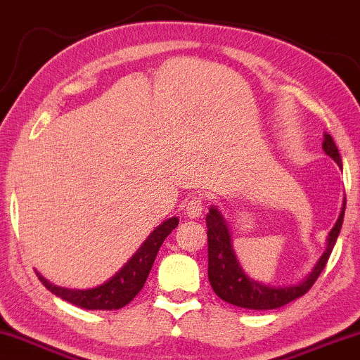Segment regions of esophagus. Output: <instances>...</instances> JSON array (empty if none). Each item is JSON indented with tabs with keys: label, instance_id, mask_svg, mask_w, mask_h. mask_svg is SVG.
Wrapping results in <instances>:
<instances>
[{
	"label": "esophagus",
	"instance_id": "obj_1",
	"mask_svg": "<svg viewBox=\"0 0 360 360\" xmlns=\"http://www.w3.org/2000/svg\"><path fill=\"white\" fill-rule=\"evenodd\" d=\"M204 212V204L198 195H193V198H189L188 202H186V215H188L189 219H199L200 215Z\"/></svg>",
	"mask_w": 360,
	"mask_h": 360
}]
</instances>
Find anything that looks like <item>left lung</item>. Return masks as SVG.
I'll return each instance as SVG.
<instances>
[{
    "label": "left lung",
    "mask_w": 360,
    "mask_h": 360,
    "mask_svg": "<svg viewBox=\"0 0 360 360\" xmlns=\"http://www.w3.org/2000/svg\"><path fill=\"white\" fill-rule=\"evenodd\" d=\"M323 150L342 169V161L336 143L328 133H324ZM344 210H346V198L342 200L341 214H339L336 224L333 225L328 238H326L324 252L321 253L318 262L314 263L308 275L301 278L300 281H295V283L270 285L253 280L247 275L240 265V260L237 258L236 250H233L232 232H230L227 219L224 217L217 205H210L205 222H207L209 243V281L215 295L230 304L247 309H275L303 296L318 280L329 260L330 252L336 245L342 227Z\"/></svg>",
    "instance_id": "obj_1"
}]
</instances>
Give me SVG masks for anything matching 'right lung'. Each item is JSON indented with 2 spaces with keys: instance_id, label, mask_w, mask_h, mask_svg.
I'll return each instance as SVG.
<instances>
[{
  "instance_id": "1",
  "label": "right lung",
  "mask_w": 360,
  "mask_h": 360,
  "mask_svg": "<svg viewBox=\"0 0 360 360\" xmlns=\"http://www.w3.org/2000/svg\"><path fill=\"white\" fill-rule=\"evenodd\" d=\"M179 224V219L171 217L161 222L153 230L146 240L141 243L140 248L133 253L130 260L120 268L112 278L98 286L92 288H65V286H57L47 281L41 273H37L41 283L46 286L51 293L59 298L69 301V303L79 306L84 309H120L127 306L135 296L140 293L143 285H145L148 275H150L153 263L160 252V247L165 238L169 236Z\"/></svg>"
}]
</instances>
